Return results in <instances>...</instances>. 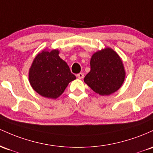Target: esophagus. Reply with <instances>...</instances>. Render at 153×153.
<instances>
[{"label": "esophagus", "mask_w": 153, "mask_h": 153, "mask_svg": "<svg viewBox=\"0 0 153 153\" xmlns=\"http://www.w3.org/2000/svg\"><path fill=\"white\" fill-rule=\"evenodd\" d=\"M84 76H85V74H84L82 72H81V73L77 74V77H78L79 79H83Z\"/></svg>", "instance_id": "obj_1"}]
</instances>
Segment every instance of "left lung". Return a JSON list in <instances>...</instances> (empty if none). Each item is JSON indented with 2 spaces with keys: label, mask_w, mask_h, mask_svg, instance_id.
Here are the masks:
<instances>
[{
  "label": "left lung",
  "mask_w": 153,
  "mask_h": 153,
  "mask_svg": "<svg viewBox=\"0 0 153 153\" xmlns=\"http://www.w3.org/2000/svg\"><path fill=\"white\" fill-rule=\"evenodd\" d=\"M125 71L122 61L112 49L97 51L90 60V71L84 81L96 93L109 95L122 85Z\"/></svg>",
  "instance_id": "1"
}]
</instances>
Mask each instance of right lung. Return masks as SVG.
<instances>
[{"instance_id":"1","label":"right lung","mask_w":153,"mask_h":153,"mask_svg":"<svg viewBox=\"0 0 153 153\" xmlns=\"http://www.w3.org/2000/svg\"><path fill=\"white\" fill-rule=\"evenodd\" d=\"M57 50L43 51L36 56L29 73L32 88L48 98L56 99L64 92L68 83L76 79Z\"/></svg>"}]
</instances>
